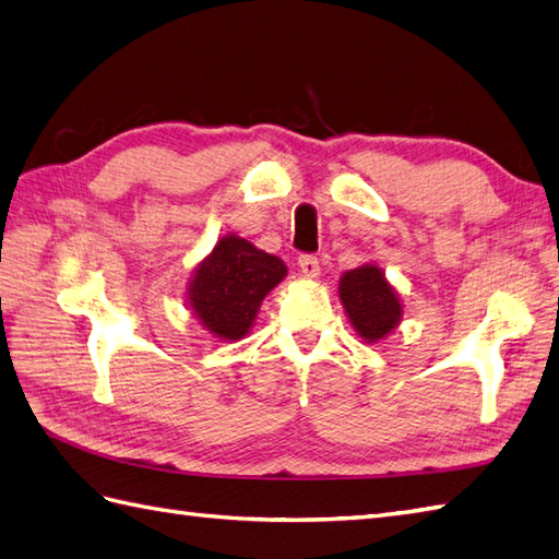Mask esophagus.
<instances>
[{
	"mask_svg": "<svg viewBox=\"0 0 559 559\" xmlns=\"http://www.w3.org/2000/svg\"><path fill=\"white\" fill-rule=\"evenodd\" d=\"M298 264H300V271H302L305 278H317L319 276V259L314 254H302L298 259Z\"/></svg>",
	"mask_w": 559,
	"mask_h": 559,
	"instance_id": "esophagus-1",
	"label": "esophagus"
}]
</instances>
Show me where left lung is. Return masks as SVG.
Listing matches in <instances>:
<instances>
[{"label": "left lung", "instance_id": "1", "mask_svg": "<svg viewBox=\"0 0 559 559\" xmlns=\"http://www.w3.org/2000/svg\"><path fill=\"white\" fill-rule=\"evenodd\" d=\"M338 298L355 334L365 343L384 341L403 319L401 295L374 261L343 273Z\"/></svg>", "mask_w": 559, "mask_h": 559}]
</instances>
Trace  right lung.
Instances as JSON below:
<instances>
[{
    "instance_id": "1",
    "label": "right lung",
    "mask_w": 559,
    "mask_h": 559,
    "mask_svg": "<svg viewBox=\"0 0 559 559\" xmlns=\"http://www.w3.org/2000/svg\"><path fill=\"white\" fill-rule=\"evenodd\" d=\"M286 273L283 259L228 233L194 266L185 300L213 338L240 341L252 331L261 302Z\"/></svg>"
}]
</instances>
